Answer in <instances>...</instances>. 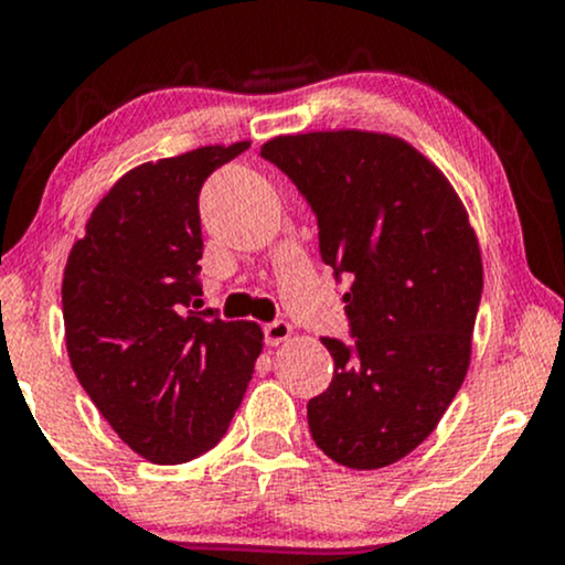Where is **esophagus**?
<instances>
[{
    "instance_id": "obj_1",
    "label": "esophagus",
    "mask_w": 565,
    "mask_h": 565,
    "mask_svg": "<svg viewBox=\"0 0 565 565\" xmlns=\"http://www.w3.org/2000/svg\"><path fill=\"white\" fill-rule=\"evenodd\" d=\"M263 334H265V345L274 348V345H278V342L289 340L291 327L287 321H270L263 327Z\"/></svg>"
}]
</instances>
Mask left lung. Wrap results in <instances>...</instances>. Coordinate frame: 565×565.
Instances as JSON below:
<instances>
[{
	"label": "left lung",
	"mask_w": 565,
	"mask_h": 565,
	"mask_svg": "<svg viewBox=\"0 0 565 565\" xmlns=\"http://www.w3.org/2000/svg\"><path fill=\"white\" fill-rule=\"evenodd\" d=\"M319 220L321 260L350 278L353 342L323 337L332 385L308 401L316 446L353 470L398 462L436 430L470 366L483 265L444 172L393 135H278L260 148Z\"/></svg>",
	"instance_id": "obj_1"
}]
</instances>
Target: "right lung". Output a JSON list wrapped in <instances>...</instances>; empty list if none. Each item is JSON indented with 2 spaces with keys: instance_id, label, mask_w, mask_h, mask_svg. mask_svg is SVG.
I'll return each instance as SVG.
<instances>
[{
  "instance_id": "add662e5",
  "label": "right lung",
  "mask_w": 565,
  "mask_h": 565,
  "mask_svg": "<svg viewBox=\"0 0 565 565\" xmlns=\"http://www.w3.org/2000/svg\"><path fill=\"white\" fill-rule=\"evenodd\" d=\"M249 142L135 167L87 220L63 274L76 380L132 451L180 465L220 444L242 404L263 329L196 308L199 191Z\"/></svg>"
}]
</instances>
